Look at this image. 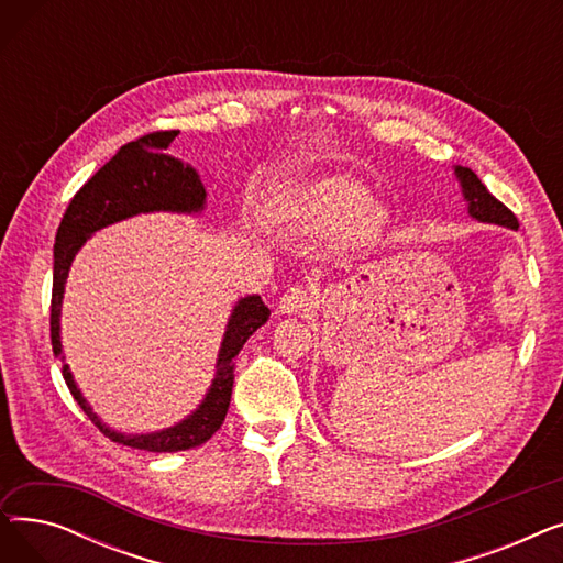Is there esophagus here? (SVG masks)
<instances>
[{"instance_id": "1", "label": "esophagus", "mask_w": 563, "mask_h": 563, "mask_svg": "<svg viewBox=\"0 0 563 563\" xmlns=\"http://www.w3.org/2000/svg\"><path fill=\"white\" fill-rule=\"evenodd\" d=\"M314 303V289L310 285H294L289 287L278 303L283 314H308Z\"/></svg>"}]
</instances>
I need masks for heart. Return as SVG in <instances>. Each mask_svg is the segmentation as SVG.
<instances>
[{
	"label": "heart",
	"instance_id": "1",
	"mask_svg": "<svg viewBox=\"0 0 563 563\" xmlns=\"http://www.w3.org/2000/svg\"><path fill=\"white\" fill-rule=\"evenodd\" d=\"M280 219L306 234H338L346 249L369 246L380 232V212L369 196L344 177H329L291 191L278 205Z\"/></svg>",
	"mask_w": 563,
	"mask_h": 563
}]
</instances>
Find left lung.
<instances>
[{
  "mask_svg": "<svg viewBox=\"0 0 563 563\" xmlns=\"http://www.w3.org/2000/svg\"><path fill=\"white\" fill-rule=\"evenodd\" d=\"M456 175L463 187V196L467 200V212L486 223H497V225H507L518 230V219L509 210L505 202H499L477 177L475 170H470L467 166H456Z\"/></svg>",
  "mask_w": 563,
  "mask_h": 563,
  "instance_id": "1",
  "label": "left lung"
}]
</instances>
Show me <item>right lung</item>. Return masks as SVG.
Wrapping results in <instances>:
<instances>
[{
	"label": "right lung",
	"instance_id": "right-lung-1",
	"mask_svg": "<svg viewBox=\"0 0 563 563\" xmlns=\"http://www.w3.org/2000/svg\"><path fill=\"white\" fill-rule=\"evenodd\" d=\"M177 136L175 130H159L143 134L125 143L70 200L68 210L56 230L54 242V280H52V306H49V335L56 356H62V340H58V314H62L64 285L75 253L96 230L134 217L139 212H198L205 202V189L191 166L180 159L168 157L164 151ZM272 310L260 297H246L236 303L228 331L219 351L217 376L210 393L200 408L185 422L153 435H123L107 429L91 406L86 404L77 390L70 367L64 363L62 372L70 395L77 399L81 410L91 422L111 440L123 442L128 448L145 452H183L194 450L210 440L223 424L232 397L234 383V358L244 342L269 319ZM64 358V356H62Z\"/></svg>",
	"mask_w": 563,
	"mask_h": 563
}]
</instances>
